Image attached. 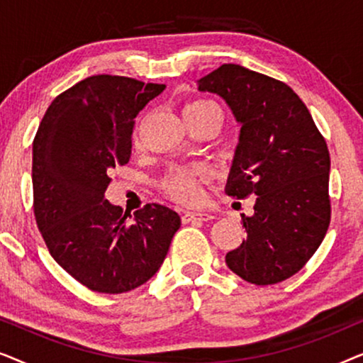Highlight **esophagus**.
<instances>
[{
  "label": "esophagus",
  "instance_id": "esophagus-1",
  "mask_svg": "<svg viewBox=\"0 0 363 363\" xmlns=\"http://www.w3.org/2000/svg\"><path fill=\"white\" fill-rule=\"evenodd\" d=\"M211 215L210 213H205V211H186L183 213L182 216V221L183 223H193V221H208L211 220Z\"/></svg>",
  "mask_w": 363,
  "mask_h": 363
}]
</instances>
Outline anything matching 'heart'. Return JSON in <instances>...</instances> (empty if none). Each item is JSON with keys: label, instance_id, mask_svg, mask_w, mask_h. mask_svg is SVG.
<instances>
[{"label": "heart", "instance_id": "obj_1", "mask_svg": "<svg viewBox=\"0 0 363 363\" xmlns=\"http://www.w3.org/2000/svg\"><path fill=\"white\" fill-rule=\"evenodd\" d=\"M218 116L221 118L220 107L208 99H196L186 104L183 108V117L185 122L201 121L205 117ZM133 143H138V137L135 135ZM211 172L203 165H188V167H175L167 172V175L160 180V190L172 201L182 203V205H195L200 201L201 191L200 186L210 180Z\"/></svg>", "mask_w": 363, "mask_h": 363}]
</instances>
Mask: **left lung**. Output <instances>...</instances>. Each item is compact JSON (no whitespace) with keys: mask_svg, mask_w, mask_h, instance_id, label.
<instances>
[{"mask_svg":"<svg viewBox=\"0 0 363 363\" xmlns=\"http://www.w3.org/2000/svg\"><path fill=\"white\" fill-rule=\"evenodd\" d=\"M241 123L226 195L256 196L241 216L246 240L226 255L230 269L251 284L289 279L306 266L330 223V155L311 112L287 84L238 64L200 79Z\"/></svg>","mask_w":363,"mask_h":363,"instance_id":"left-lung-1","label":"left lung"}]
</instances>
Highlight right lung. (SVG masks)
Instances as JSON below:
<instances>
[{"mask_svg":"<svg viewBox=\"0 0 363 363\" xmlns=\"http://www.w3.org/2000/svg\"><path fill=\"white\" fill-rule=\"evenodd\" d=\"M163 84L91 76L54 99L33 142V208L54 261L102 294L145 284L165 259L180 216L145 205L133 213L104 198L113 168L130 160L135 117Z\"/></svg>","mask_w":363,"mask_h":363,"instance_id":"add662e5","label":"right lung"}]
</instances>
